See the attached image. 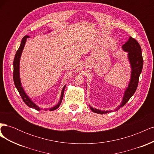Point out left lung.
Listing matches in <instances>:
<instances>
[{"label":"left lung","mask_w":154,"mask_h":154,"mask_svg":"<svg viewBox=\"0 0 154 154\" xmlns=\"http://www.w3.org/2000/svg\"><path fill=\"white\" fill-rule=\"evenodd\" d=\"M122 48L125 51L128 52V57L132 69L131 79H130L128 87L125 91L122 103L117 109H116V110L123 106L127 103V102L130 99V97L133 96L135 92H136L138 86L139 76H140V74L142 71L143 66L141 48L140 45L136 39L130 36L127 42L123 44ZM90 109L94 112L100 114H103L110 112L97 110L96 109L92 108V106H90Z\"/></svg>","instance_id":"left-lung-1"}]
</instances>
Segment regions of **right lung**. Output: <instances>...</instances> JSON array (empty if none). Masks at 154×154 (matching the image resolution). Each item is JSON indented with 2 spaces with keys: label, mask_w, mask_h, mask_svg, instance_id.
Segmentation results:
<instances>
[{
  "label": "right lung",
  "mask_w": 154,
  "mask_h": 154,
  "mask_svg": "<svg viewBox=\"0 0 154 154\" xmlns=\"http://www.w3.org/2000/svg\"><path fill=\"white\" fill-rule=\"evenodd\" d=\"M27 38H29V36H25L23 37V38L21 41V44L19 48L17 50V53L15 54V58H14V61H13V81H14V83H15V85L17 88V89L18 90V92L22 97V100L24 101V103L31 108H33L37 110H40V109L39 107L36 105L33 102H32L29 97L26 95V94L25 93L24 89L21 85V83H20V74H19V63H20V56L22 54V52L23 51V49L24 48V45L26 44V39ZM65 88H66V85H65L63 88L62 91V94H61V97H60V100L58 102V103L57 105L54 106L53 108L50 109V110H56L57 109H58L60 105L61 104L62 101L63 100V93H64V90Z\"/></svg>",
  "instance_id": "1"
}]
</instances>
